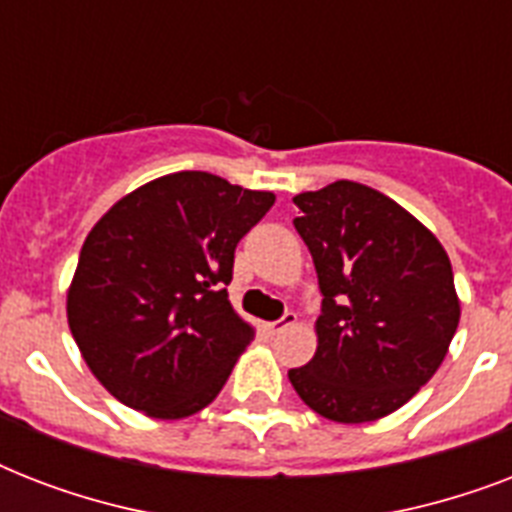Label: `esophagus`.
<instances>
[{"mask_svg": "<svg viewBox=\"0 0 512 512\" xmlns=\"http://www.w3.org/2000/svg\"><path fill=\"white\" fill-rule=\"evenodd\" d=\"M292 324H297V313L295 311H287L284 316H281L279 321H271V324H265V332L268 335H279L281 329L292 327Z\"/></svg>", "mask_w": 512, "mask_h": 512, "instance_id": "esophagus-1", "label": "esophagus"}]
</instances>
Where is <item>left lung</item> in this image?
Instances as JSON below:
<instances>
[{
  "instance_id": "obj_1",
  "label": "left lung",
  "mask_w": 512,
  "mask_h": 512,
  "mask_svg": "<svg viewBox=\"0 0 512 512\" xmlns=\"http://www.w3.org/2000/svg\"><path fill=\"white\" fill-rule=\"evenodd\" d=\"M292 201L324 300L316 356L289 369V382L327 420H380L436 374L457 332L449 255L417 217L369 185L337 180Z\"/></svg>"
}]
</instances>
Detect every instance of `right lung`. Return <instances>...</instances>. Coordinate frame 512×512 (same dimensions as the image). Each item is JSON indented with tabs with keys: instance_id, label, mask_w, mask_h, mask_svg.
<instances>
[{
	"instance_id": "right-lung-1",
	"label": "right lung",
	"mask_w": 512,
	"mask_h": 512,
	"mask_svg": "<svg viewBox=\"0 0 512 512\" xmlns=\"http://www.w3.org/2000/svg\"><path fill=\"white\" fill-rule=\"evenodd\" d=\"M273 201L209 172H172L127 193L87 233L68 327L116 401L156 420L215 401L255 337L225 292L233 252Z\"/></svg>"
}]
</instances>
